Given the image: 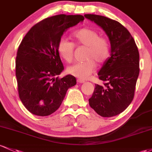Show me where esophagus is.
Wrapping results in <instances>:
<instances>
[{"label": "esophagus", "instance_id": "esophagus-1", "mask_svg": "<svg viewBox=\"0 0 152 152\" xmlns=\"http://www.w3.org/2000/svg\"><path fill=\"white\" fill-rule=\"evenodd\" d=\"M77 82L79 83V84H83V83L85 82V81H84V80H83V79H77Z\"/></svg>", "mask_w": 152, "mask_h": 152}]
</instances>
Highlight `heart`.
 Listing matches in <instances>:
<instances>
[{
	"label": "heart",
	"mask_w": 152,
	"mask_h": 152,
	"mask_svg": "<svg viewBox=\"0 0 152 152\" xmlns=\"http://www.w3.org/2000/svg\"><path fill=\"white\" fill-rule=\"evenodd\" d=\"M76 44L87 47L84 62L76 63L68 68L67 71L72 76L86 79L96 69V62L102 64L110 55V45L107 38L99 36V33L89 28H82L73 34ZM58 52L60 56L67 63L73 61L74 44L65 38L58 42Z\"/></svg>",
	"instance_id": "obj_1"
}]
</instances>
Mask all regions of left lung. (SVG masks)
Listing matches in <instances>:
<instances>
[{"label":"left lung","instance_id":"obj_1","mask_svg":"<svg viewBox=\"0 0 152 152\" xmlns=\"http://www.w3.org/2000/svg\"><path fill=\"white\" fill-rule=\"evenodd\" d=\"M105 31L110 42V57L98 72L104 86L96 84L89 105L104 118L123 112L132 102L139 74V53L133 37L121 23L103 16L85 14Z\"/></svg>","mask_w":152,"mask_h":152}]
</instances>
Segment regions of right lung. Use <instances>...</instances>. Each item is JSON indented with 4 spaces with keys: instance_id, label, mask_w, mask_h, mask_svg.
I'll return each mask as SVG.
<instances>
[{
    "instance_id": "right-lung-1",
    "label": "right lung",
    "mask_w": 152,
    "mask_h": 152,
    "mask_svg": "<svg viewBox=\"0 0 152 152\" xmlns=\"http://www.w3.org/2000/svg\"><path fill=\"white\" fill-rule=\"evenodd\" d=\"M84 19L81 15L47 18L32 26L21 41L16 59L18 91L21 102L32 114L48 116L56 112L67 90L76 85L72 75L55 78L64 70L58 44L66 30Z\"/></svg>"
}]
</instances>
